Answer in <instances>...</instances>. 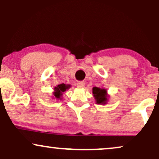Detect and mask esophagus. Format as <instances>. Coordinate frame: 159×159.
<instances>
[{"mask_svg":"<svg viewBox=\"0 0 159 159\" xmlns=\"http://www.w3.org/2000/svg\"><path fill=\"white\" fill-rule=\"evenodd\" d=\"M84 85H85V82L84 81H78V83H77L78 87H80V88L84 87Z\"/></svg>","mask_w":159,"mask_h":159,"instance_id":"1","label":"esophagus"}]
</instances>
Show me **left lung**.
Instances as JSON below:
<instances>
[{
    "label": "left lung",
    "mask_w": 159,
    "mask_h": 159,
    "mask_svg": "<svg viewBox=\"0 0 159 159\" xmlns=\"http://www.w3.org/2000/svg\"><path fill=\"white\" fill-rule=\"evenodd\" d=\"M105 89H100V88L94 86L92 89V93L95 98L96 103L98 104H106L107 101V94Z\"/></svg>",
    "instance_id": "8db88e82"
}]
</instances>
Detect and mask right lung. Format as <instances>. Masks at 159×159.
<instances>
[{
    "instance_id": "add662e5",
    "label": "right lung",
    "mask_w": 159,
    "mask_h": 159,
    "mask_svg": "<svg viewBox=\"0 0 159 159\" xmlns=\"http://www.w3.org/2000/svg\"><path fill=\"white\" fill-rule=\"evenodd\" d=\"M69 87L67 85H66L65 84H59V85H58L56 87H55V92H54V96H55V98H57V99H60V98H61V96L62 95V93H63L64 92L66 91V89H67V88Z\"/></svg>"
}]
</instances>
